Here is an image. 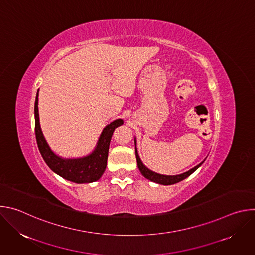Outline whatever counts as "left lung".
Segmentation results:
<instances>
[{
	"label": "left lung",
	"mask_w": 255,
	"mask_h": 255,
	"mask_svg": "<svg viewBox=\"0 0 255 255\" xmlns=\"http://www.w3.org/2000/svg\"><path fill=\"white\" fill-rule=\"evenodd\" d=\"M135 142V154H136V159H137V165H138V168L140 170V172L142 173V175L144 177H146L147 179L151 180V181H154V183H157V184H160V185H164V186H168V185H173V184H176L178 183V181H181L183 179L187 178L189 175H191L195 170H197L203 163L204 161H202L200 164H198L197 166H195L194 168L190 169L189 171H186L184 173L181 174H177V175H164V174H159V173H156L150 169H148L146 166H145L139 155H138V152H137V149H136V139L134 140Z\"/></svg>",
	"instance_id": "1"
}]
</instances>
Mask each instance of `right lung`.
<instances>
[{
	"label": "right lung",
	"instance_id": "1",
	"mask_svg": "<svg viewBox=\"0 0 255 255\" xmlns=\"http://www.w3.org/2000/svg\"><path fill=\"white\" fill-rule=\"evenodd\" d=\"M34 114L36 141L44 161L52 171L77 184L93 183L103 175L107 166L109 146L113 132L118 126L123 124L122 119H117L104 128L95 150L90 155L76 159H65L56 155L50 149L41 131L38 113V92L36 95Z\"/></svg>",
	"mask_w": 255,
	"mask_h": 255
}]
</instances>
